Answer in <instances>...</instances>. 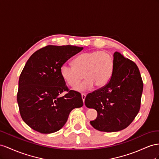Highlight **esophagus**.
I'll use <instances>...</instances> for the list:
<instances>
[{
	"label": "esophagus",
	"mask_w": 159,
	"mask_h": 159,
	"mask_svg": "<svg viewBox=\"0 0 159 159\" xmlns=\"http://www.w3.org/2000/svg\"><path fill=\"white\" fill-rule=\"evenodd\" d=\"M81 97H82L83 101V102H84V99L86 98V94L84 93H82V94H81Z\"/></svg>",
	"instance_id": "34e87169"
}]
</instances>
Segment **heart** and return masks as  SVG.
<instances>
[{
    "instance_id": "1",
    "label": "heart",
    "mask_w": 159,
    "mask_h": 159,
    "mask_svg": "<svg viewBox=\"0 0 159 159\" xmlns=\"http://www.w3.org/2000/svg\"><path fill=\"white\" fill-rule=\"evenodd\" d=\"M113 69V58L107 51L86 52L76 57L72 65L61 66L60 73L62 78L71 87H75L82 80L84 82L76 90L84 91L93 88L102 87L109 80Z\"/></svg>"
}]
</instances>
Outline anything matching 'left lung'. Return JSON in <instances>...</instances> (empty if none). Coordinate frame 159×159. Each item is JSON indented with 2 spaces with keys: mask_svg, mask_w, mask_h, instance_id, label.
Masks as SVG:
<instances>
[{
  "mask_svg": "<svg viewBox=\"0 0 159 159\" xmlns=\"http://www.w3.org/2000/svg\"><path fill=\"white\" fill-rule=\"evenodd\" d=\"M143 90V82L137 65L115 52L110 80L85 98V105L98 113L90 125L108 133L126 129L139 112Z\"/></svg>",
  "mask_w": 159,
  "mask_h": 159,
  "instance_id": "obj_1",
  "label": "left lung"
}]
</instances>
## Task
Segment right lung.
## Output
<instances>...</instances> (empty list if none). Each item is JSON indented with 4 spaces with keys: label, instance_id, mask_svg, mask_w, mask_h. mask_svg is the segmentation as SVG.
Returning a JSON list of instances; mask_svg holds the SVG:
<instances>
[{
    "label": "right lung",
    "instance_id": "right-lung-1",
    "mask_svg": "<svg viewBox=\"0 0 159 159\" xmlns=\"http://www.w3.org/2000/svg\"><path fill=\"white\" fill-rule=\"evenodd\" d=\"M83 49L48 45L27 61L19 77L17 102L22 120L31 129L43 134L57 132L72 109L83 107L80 93L69 90L60 73L61 66Z\"/></svg>",
    "mask_w": 159,
    "mask_h": 159
}]
</instances>
